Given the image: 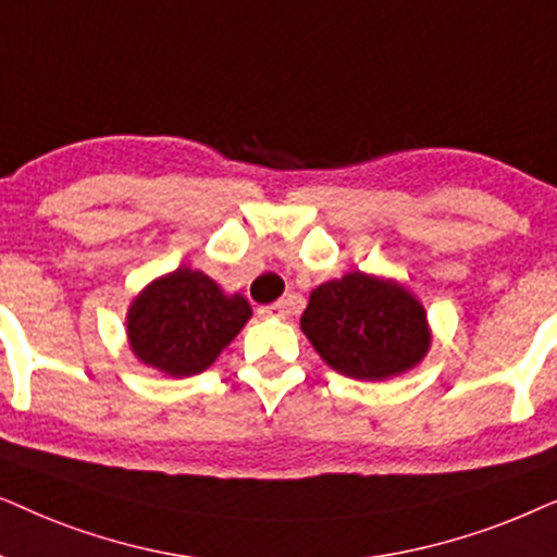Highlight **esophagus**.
<instances>
[{
    "label": "esophagus",
    "instance_id": "34e87169",
    "mask_svg": "<svg viewBox=\"0 0 557 557\" xmlns=\"http://www.w3.org/2000/svg\"><path fill=\"white\" fill-rule=\"evenodd\" d=\"M259 315L262 318H287V302L277 300V302H272V306L259 308Z\"/></svg>",
    "mask_w": 557,
    "mask_h": 557
}]
</instances>
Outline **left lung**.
Returning a JSON list of instances; mask_svg holds the SVG:
<instances>
[{"label":"left lung","instance_id":"8db88e82","mask_svg":"<svg viewBox=\"0 0 557 557\" xmlns=\"http://www.w3.org/2000/svg\"><path fill=\"white\" fill-rule=\"evenodd\" d=\"M300 329L333 372L361 382L410 372L433 344L418 295L397 280L359 270L318 285Z\"/></svg>","mask_w":557,"mask_h":557}]
</instances>
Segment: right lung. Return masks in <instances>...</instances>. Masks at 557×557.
<instances>
[{
  "mask_svg": "<svg viewBox=\"0 0 557 557\" xmlns=\"http://www.w3.org/2000/svg\"><path fill=\"white\" fill-rule=\"evenodd\" d=\"M251 318L249 300L201 270L177 267L127 308V344L139 364L183 380L209 369Z\"/></svg>",
  "mask_w": 557,
  "mask_h": 557,
  "instance_id": "1",
  "label": "right lung"
}]
</instances>
